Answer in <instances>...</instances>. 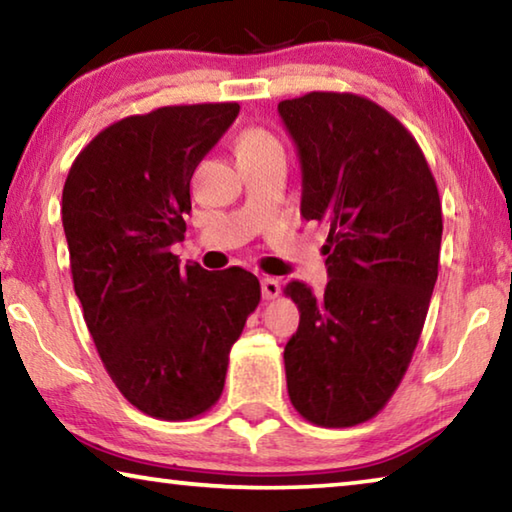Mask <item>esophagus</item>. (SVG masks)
I'll return each mask as SVG.
<instances>
[{"mask_svg":"<svg viewBox=\"0 0 512 512\" xmlns=\"http://www.w3.org/2000/svg\"><path fill=\"white\" fill-rule=\"evenodd\" d=\"M280 291H282L280 280H275V277H264V280H262V296L266 300L277 298V296H280Z\"/></svg>","mask_w":512,"mask_h":512,"instance_id":"34e87169","label":"esophagus"}]
</instances>
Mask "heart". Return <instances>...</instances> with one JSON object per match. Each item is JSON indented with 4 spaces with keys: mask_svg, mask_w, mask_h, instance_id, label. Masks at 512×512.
I'll list each match as a JSON object with an SVG mask.
<instances>
[{
    "mask_svg": "<svg viewBox=\"0 0 512 512\" xmlns=\"http://www.w3.org/2000/svg\"><path fill=\"white\" fill-rule=\"evenodd\" d=\"M277 151H282L280 142L264 128H246L237 137V158H259V155H271Z\"/></svg>",
    "mask_w": 512,
    "mask_h": 512,
    "instance_id": "1",
    "label": "heart"
}]
</instances>
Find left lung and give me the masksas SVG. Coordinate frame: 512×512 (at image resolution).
I'll return each instance as SVG.
<instances>
[{"label":"left lung","mask_w":512,"mask_h":512,"mask_svg":"<svg viewBox=\"0 0 512 512\" xmlns=\"http://www.w3.org/2000/svg\"><path fill=\"white\" fill-rule=\"evenodd\" d=\"M277 112L298 149L300 214L329 228V282L300 309L284 348L291 404L318 427H354L391 400L409 368L438 277L443 210L413 135L375 101L309 92Z\"/></svg>","instance_id":"obj_1"}]
</instances>
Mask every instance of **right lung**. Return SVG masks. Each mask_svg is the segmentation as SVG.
I'll return each mask as SVG.
<instances>
[{
    "label": "right lung",
    "instance_id": "add662e5",
    "mask_svg": "<svg viewBox=\"0 0 512 512\" xmlns=\"http://www.w3.org/2000/svg\"><path fill=\"white\" fill-rule=\"evenodd\" d=\"M239 115V103L133 115L85 146L63 187L74 291L119 393L160 420H189L223 393L228 354L262 298L232 266L205 271L171 246L185 239L189 180Z\"/></svg>",
    "mask_w": 512,
    "mask_h": 512
}]
</instances>
